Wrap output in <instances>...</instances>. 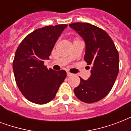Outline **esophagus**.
Returning a JSON list of instances; mask_svg holds the SVG:
<instances>
[{
	"label": "esophagus",
	"instance_id": "34e87169",
	"mask_svg": "<svg viewBox=\"0 0 131 131\" xmlns=\"http://www.w3.org/2000/svg\"><path fill=\"white\" fill-rule=\"evenodd\" d=\"M73 75V74L71 73H70V72H67V76L68 77H69V76H71Z\"/></svg>",
	"mask_w": 131,
	"mask_h": 131
}]
</instances>
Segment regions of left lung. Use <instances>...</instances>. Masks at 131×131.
I'll use <instances>...</instances> for the list:
<instances>
[{
  "instance_id": "8db88e82",
  "label": "left lung",
  "mask_w": 131,
  "mask_h": 131,
  "mask_svg": "<svg viewBox=\"0 0 131 131\" xmlns=\"http://www.w3.org/2000/svg\"><path fill=\"white\" fill-rule=\"evenodd\" d=\"M86 44L84 60L91 65V75L87 80L80 78L74 89L80 101L92 103L105 97L112 90L119 71V54L109 35L101 28L88 23L69 24ZM90 68V67H89Z\"/></svg>"
}]
</instances>
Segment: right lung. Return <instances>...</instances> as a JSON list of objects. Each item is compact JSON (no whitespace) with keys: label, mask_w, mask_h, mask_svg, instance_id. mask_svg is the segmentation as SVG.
<instances>
[{"label":"right lung","mask_w":131,"mask_h":131,"mask_svg":"<svg viewBox=\"0 0 131 131\" xmlns=\"http://www.w3.org/2000/svg\"><path fill=\"white\" fill-rule=\"evenodd\" d=\"M67 27V24H60L35 30L24 38L15 51V82L26 99L34 103L45 104L53 100L67 77L65 71H56L44 65Z\"/></svg>","instance_id":"obj_1"}]
</instances>
